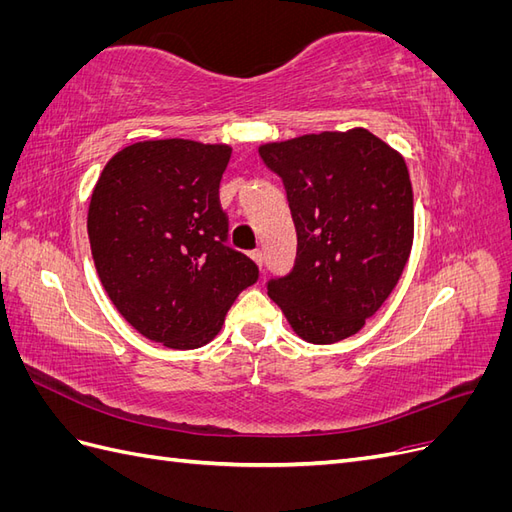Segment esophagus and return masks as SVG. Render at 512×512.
Listing matches in <instances>:
<instances>
[{
	"instance_id": "esophagus-1",
	"label": "esophagus",
	"mask_w": 512,
	"mask_h": 512,
	"mask_svg": "<svg viewBox=\"0 0 512 512\" xmlns=\"http://www.w3.org/2000/svg\"><path fill=\"white\" fill-rule=\"evenodd\" d=\"M250 258L256 262L258 267H262V252H260V250H254V252H250Z\"/></svg>"
}]
</instances>
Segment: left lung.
<instances>
[{"label": "left lung", "instance_id": "obj_1", "mask_svg": "<svg viewBox=\"0 0 512 512\" xmlns=\"http://www.w3.org/2000/svg\"><path fill=\"white\" fill-rule=\"evenodd\" d=\"M282 177L297 258L267 284L292 331L309 344L359 333L389 299L414 239L404 156L365 128L303 134L258 147Z\"/></svg>", "mask_w": 512, "mask_h": 512}]
</instances>
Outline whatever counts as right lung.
<instances>
[{
	"label": "right lung",
	"instance_id": "add662e5",
	"mask_svg": "<svg viewBox=\"0 0 512 512\" xmlns=\"http://www.w3.org/2000/svg\"><path fill=\"white\" fill-rule=\"evenodd\" d=\"M232 149L185 138L141 141L106 162L87 235L117 312L151 342L192 350L220 333L258 267L226 245L220 181Z\"/></svg>",
	"mask_w": 512,
	"mask_h": 512
}]
</instances>
